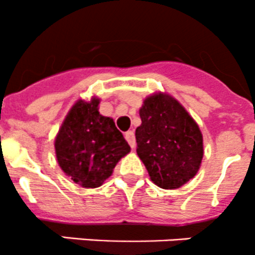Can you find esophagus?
Masks as SVG:
<instances>
[{"label": "esophagus", "mask_w": 255, "mask_h": 255, "mask_svg": "<svg viewBox=\"0 0 255 255\" xmlns=\"http://www.w3.org/2000/svg\"><path fill=\"white\" fill-rule=\"evenodd\" d=\"M125 138L128 142V145L131 146V148H133L136 146V140H135V133L132 130H128L125 132Z\"/></svg>", "instance_id": "34e87169"}]
</instances>
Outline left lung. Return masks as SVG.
<instances>
[{"mask_svg":"<svg viewBox=\"0 0 255 255\" xmlns=\"http://www.w3.org/2000/svg\"><path fill=\"white\" fill-rule=\"evenodd\" d=\"M138 114L136 152L151 181L175 190L195 177L202 162L203 137L187 110L171 95L156 93L143 100Z\"/></svg>","mask_w":255,"mask_h":255,"instance_id":"obj_1","label":"left lung"}]
</instances>
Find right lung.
Masks as SVG:
<instances>
[{
	"label": "right lung",
	"mask_w": 255,
	"mask_h": 255,
	"mask_svg": "<svg viewBox=\"0 0 255 255\" xmlns=\"http://www.w3.org/2000/svg\"><path fill=\"white\" fill-rule=\"evenodd\" d=\"M99 98L78 100L55 136V156L60 168L85 188L99 187L112 176L130 146L112 118L99 113Z\"/></svg>",
	"instance_id": "add662e5"
}]
</instances>
